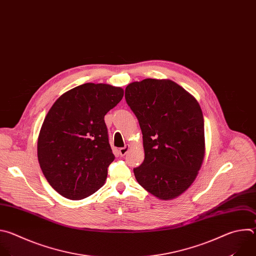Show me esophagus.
I'll return each instance as SVG.
<instances>
[{"mask_svg":"<svg viewBox=\"0 0 256 256\" xmlns=\"http://www.w3.org/2000/svg\"><path fill=\"white\" fill-rule=\"evenodd\" d=\"M129 148H130V146H129V145H126L125 147H122V148H120V149H119V153H120V156H124L126 154V153L128 152Z\"/></svg>","mask_w":256,"mask_h":256,"instance_id":"obj_1","label":"esophagus"}]
</instances>
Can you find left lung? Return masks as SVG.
<instances>
[{"instance_id":"1","label":"left lung","mask_w":256,"mask_h":256,"mask_svg":"<svg viewBox=\"0 0 256 256\" xmlns=\"http://www.w3.org/2000/svg\"><path fill=\"white\" fill-rule=\"evenodd\" d=\"M138 119L144 162L134 168L138 184L160 200L186 192L205 158L204 117L198 100L170 80L145 78L125 90Z\"/></svg>"}]
</instances>
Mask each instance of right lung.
I'll list each match as a JSON object with an SVG mask.
<instances>
[{
	"mask_svg": "<svg viewBox=\"0 0 256 256\" xmlns=\"http://www.w3.org/2000/svg\"><path fill=\"white\" fill-rule=\"evenodd\" d=\"M123 96L122 88L86 82L62 94L48 111L37 156L45 178L62 196L82 200L104 186L115 160L104 117Z\"/></svg>",
	"mask_w": 256,
	"mask_h": 256,
	"instance_id": "add662e5",
	"label": "right lung"
}]
</instances>
